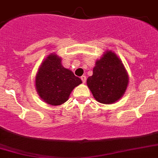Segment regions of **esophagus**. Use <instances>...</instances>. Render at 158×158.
<instances>
[{
	"instance_id": "esophagus-1",
	"label": "esophagus",
	"mask_w": 158,
	"mask_h": 158,
	"mask_svg": "<svg viewBox=\"0 0 158 158\" xmlns=\"http://www.w3.org/2000/svg\"><path fill=\"white\" fill-rule=\"evenodd\" d=\"M81 81L83 83H85L86 82V77L85 76H82L81 77Z\"/></svg>"
}]
</instances>
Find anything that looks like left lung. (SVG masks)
<instances>
[{
  "mask_svg": "<svg viewBox=\"0 0 158 158\" xmlns=\"http://www.w3.org/2000/svg\"><path fill=\"white\" fill-rule=\"evenodd\" d=\"M129 76L121 59L112 51H106L96 61L93 75L87 79V85L100 103L113 104L124 95Z\"/></svg>",
  "mask_w": 158,
  "mask_h": 158,
  "instance_id": "obj_1",
  "label": "left lung"
}]
</instances>
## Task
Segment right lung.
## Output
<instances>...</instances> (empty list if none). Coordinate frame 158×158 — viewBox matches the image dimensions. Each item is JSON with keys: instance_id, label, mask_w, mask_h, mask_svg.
Segmentation results:
<instances>
[{"instance_id": "add662e5", "label": "right lung", "mask_w": 158, "mask_h": 158, "mask_svg": "<svg viewBox=\"0 0 158 158\" xmlns=\"http://www.w3.org/2000/svg\"><path fill=\"white\" fill-rule=\"evenodd\" d=\"M35 83L37 94L44 102L60 106L68 101L73 89L82 81L71 70L63 67L60 57L51 53L39 67Z\"/></svg>"}]
</instances>
